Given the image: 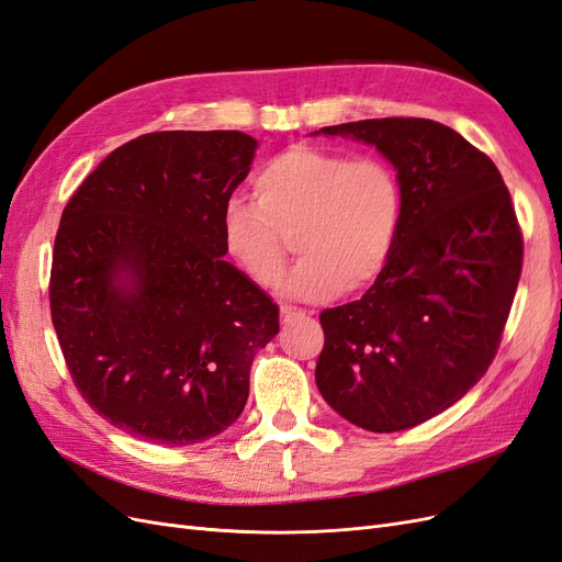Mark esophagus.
Returning a JSON list of instances; mask_svg holds the SVG:
<instances>
[{
	"label": "esophagus",
	"mask_w": 562,
	"mask_h": 562,
	"mask_svg": "<svg viewBox=\"0 0 562 562\" xmlns=\"http://www.w3.org/2000/svg\"><path fill=\"white\" fill-rule=\"evenodd\" d=\"M302 318H310V314L307 312H302V310H295V307H288V304H283L281 307V323H295V321H302Z\"/></svg>",
	"instance_id": "obj_1"
}]
</instances>
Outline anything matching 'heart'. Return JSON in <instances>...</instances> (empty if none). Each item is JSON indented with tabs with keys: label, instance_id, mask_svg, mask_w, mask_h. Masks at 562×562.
<instances>
[{
	"label": "heart",
	"instance_id": "1",
	"mask_svg": "<svg viewBox=\"0 0 562 562\" xmlns=\"http://www.w3.org/2000/svg\"><path fill=\"white\" fill-rule=\"evenodd\" d=\"M252 192L258 203L225 206L223 246L255 285H277L288 241L302 255L281 283L291 297L363 291L384 274L403 217L401 187L384 161L297 145L260 168Z\"/></svg>",
	"mask_w": 562,
	"mask_h": 562
}]
</instances>
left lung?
Wrapping results in <instances>:
<instances>
[{"mask_svg":"<svg viewBox=\"0 0 562 562\" xmlns=\"http://www.w3.org/2000/svg\"><path fill=\"white\" fill-rule=\"evenodd\" d=\"M321 133L372 145L394 166L403 217L384 274L321 314L316 386L356 427L411 429L448 411L495 359L522 267L512 194L483 151L431 119Z\"/></svg>","mask_w":562,"mask_h":562,"instance_id":"obj_1","label":"left lung"}]
</instances>
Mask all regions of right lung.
<instances>
[{
    "label": "right lung",
    "instance_id": "add662e5",
    "mask_svg": "<svg viewBox=\"0 0 562 562\" xmlns=\"http://www.w3.org/2000/svg\"><path fill=\"white\" fill-rule=\"evenodd\" d=\"M258 140L241 131L145 133L67 203L50 318L98 415L161 446L223 434L248 401L279 307L223 260V213Z\"/></svg>",
    "mask_w": 562,
    "mask_h": 562
}]
</instances>
